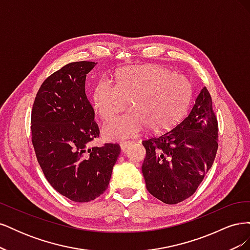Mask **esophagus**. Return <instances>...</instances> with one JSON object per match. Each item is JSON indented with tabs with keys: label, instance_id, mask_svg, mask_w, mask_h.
<instances>
[{
	"label": "esophagus",
	"instance_id": "obj_1",
	"mask_svg": "<svg viewBox=\"0 0 250 250\" xmlns=\"http://www.w3.org/2000/svg\"><path fill=\"white\" fill-rule=\"evenodd\" d=\"M130 144H131V142H122L120 144L121 149H122V151H125L128 147L130 146Z\"/></svg>",
	"mask_w": 250,
	"mask_h": 250
}]
</instances>
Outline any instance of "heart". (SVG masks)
<instances>
[{"mask_svg": "<svg viewBox=\"0 0 250 250\" xmlns=\"http://www.w3.org/2000/svg\"><path fill=\"white\" fill-rule=\"evenodd\" d=\"M191 98L187 77L154 64L126 67L117 74L116 85L102 78L93 90L94 107L105 121L118 116L129 102V112L103 128L110 141L135 138L146 127L154 132L169 129L184 116Z\"/></svg>", "mask_w": 250, "mask_h": 250, "instance_id": "obj_1", "label": "heart"}]
</instances>
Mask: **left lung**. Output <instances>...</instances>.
Instances as JSON below:
<instances>
[{
    "instance_id": "left-lung-1",
    "label": "left lung",
    "mask_w": 250,
    "mask_h": 250,
    "mask_svg": "<svg viewBox=\"0 0 250 250\" xmlns=\"http://www.w3.org/2000/svg\"><path fill=\"white\" fill-rule=\"evenodd\" d=\"M142 144L146 149L142 172L148 192L167 204L191 197L218 150V121L208 88L202 87L181 122Z\"/></svg>"
}]
</instances>
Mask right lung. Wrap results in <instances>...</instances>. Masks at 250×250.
Returning <instances> with one entry per match:
<instances>
[{
    "label": "right lung",
    "mask_w": 250,
    "mask_h": 250,
    "mask_svg": "<svg viewBox=\"0 0 250 250\" xmlns=\"http://www.w3.org/2000/svg\"><path fill=\"white\" fill-rule=\"evenodd\" d=\"M96 63L71 62L53 73L41 85L31 112L37 162L49 184L75 202L105 192L121 152L118 144L88 148L100 134L85 95L86 74Z\"/></svg>",
    "instance_id": "right-lung-1"
}]
</instances>
